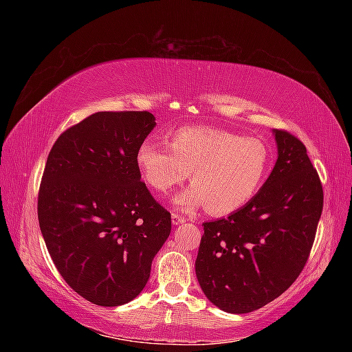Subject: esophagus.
<instances>
[{
    "label": "esophagus",
    "instance_id": "34e87169",
    "mask_svg": "<svg viewBox=\"0 0 352 352\" xmlns=\"http://www.w3.org/2000/svg\"><path fill=\"white\" fill-rule=\"evenodd\" d=\"M183 222H186L184 216L178 214V213H172V223H174V226H180V223H183Z\"/></svg>",
    "mask_w": 352,
    "mask_h": 352
}]
</instances>
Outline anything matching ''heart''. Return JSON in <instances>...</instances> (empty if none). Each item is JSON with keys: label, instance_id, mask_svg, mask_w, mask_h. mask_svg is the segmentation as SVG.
Returning a JSON list of instances; mask_svg holds the SVG:
<instances>
[{"label": "heart", "instance_id": "obj_1", "mask_svg": "<svg viewBox=\"0 0 352 352\" xmlns=\"http://www.w3.org/2000/svg\"><path fill=\"white\" fill-rule=\"evenodd\" d=\"M169 148L146 140L138 148L136 163L145 183L159 193L172 190L189 174L192 186L175 198L186 212L204 206L213 214L239 210L256 197L272 160L261 139L212 126L177 130Z\"/></svg>", "mask_w": 352, "mask_h": 352}]
</instances>
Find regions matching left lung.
<instances>
[{
    "label": "left lung",
    "mask_w": 352,
    "mask_h": 352,
    "mask_svg": "<svg viewBox=\"0 0 352 352\" xmlns=\"http://www.w3.org/2000/svg\"><path fill=\"white\" fill-rule=\"evenodd\" d=\"M278 159L248 204L204 222L195 272L206 296L228 313L278 298L307 263L324 207L322 183L302 142L274 130Z\"/></svg>",
    "instance_id": "8db88e82"
}]
</instances>
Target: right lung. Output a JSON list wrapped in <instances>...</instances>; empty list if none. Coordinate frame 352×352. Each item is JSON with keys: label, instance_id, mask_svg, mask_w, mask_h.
Returning a JSON list of instances; mask_svg holds the SVG:
<instances>
[{"label": "right lung", "instance_id": "obj_1", "mask_svg": "<svg viewBox=\"0 0 352 352\" xmlns=\"http://www.w3.org/2000/svg\"><path fill=\"white\" fill-rule=\"evenodd\" d=\"M149 111H98L65 130L45 164L37 218L58 274L85 300L136 298L170 233V213L140 182Z\"/></svg>", "mask_w": 352, "mask_h": 352}]
</instances>
